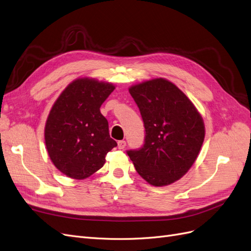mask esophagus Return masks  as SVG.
Listing matches in <instances>:
<instances>
[{
    "instance_id": "1",
    "label": "esophagus",
    "mask_w": 251,
    "mask_h": 251,
    "mask_svg": "<svg viewBox=\"0 0 251 251\" xmlns=\"http://www.w3.org/2000/svg\"><path fill=\"white\" fill-rule=\"evenodd\" d=\"M126 147V142L125 141H119L118 142V148L119 149H124Z\"/></svg>"
}]
</instances>
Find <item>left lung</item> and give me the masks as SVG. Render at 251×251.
<instances>
[{
  "label": "left lung",
  "mask_w": 251,
  "mask_h": 251,
  "mask_svg": "<svg viewBox=\"0 0 251 251\" xmlns=\"http://www.w3.org/2000/svg\"><path fill=\"white\" fill-rule=\"evenodd\" d=\"M144 121L145 144L127 152L136 172L154 187L180 179L195 163L204 141L203 119L192 101L165 78L129 87Z\"/></svg>",
  "instance_id": "obj_1"
}]
</instances>
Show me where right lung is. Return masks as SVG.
<instances>
[{
    "label": "right lung",
    "mask_w": 251,
    "mask_h": 251,
    "mask_svg": "<svg viewBox=\"0 0 251 251\" xmlns=\"http://www.w3.org/2000/svg\"><path fill=\"white\" fill-rule=\"evenodd\" d=\"M115 88L94 78H78L53 104L45 126L46 147L53 165L70 178L81 180L93 175L117 146L100 111Z\"/></svg>",
    "instance_id": "right-lung-1"
}]
</instances>
